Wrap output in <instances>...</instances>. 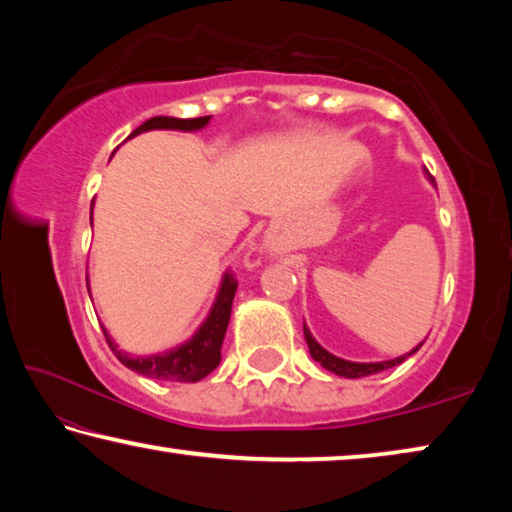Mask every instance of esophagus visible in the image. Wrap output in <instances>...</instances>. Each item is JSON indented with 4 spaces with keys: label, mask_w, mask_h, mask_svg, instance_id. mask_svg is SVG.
Returning <instances> with one entry per match:
<instances>
[{
    "label": "esophagus",
    "mask_w": 512,
    "mask_h": 512,
    "mask_svg": "<svg viewBox=\"0 0 512 512\" xmlns=\"http://www.w3.org/2000/svg\"><path fill=\"white\" fill-rule=\"evenodd\" d=\"M271 248H273V244H271Z\"/></svg>",
    "instance_id": "esophagus-1"
}]
</instances>
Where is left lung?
Returning a JSON list of instances; mask_svg holds the SVG:
<instances>
[{"label":"left lung","mask_w":512,"mask_h":512,"mask_svg":"<svg viewBox=\"0 0 512 512\" xmlns=\"http://www.w3.org/2000/svg\"><path fill=\"white\" fill-rule=\"evenodd\" d=\"M433 183V180H431ZM305 329V341H307V345H309V354L311 357H314V361H318L320 366H323L325 370H329V372H334V375H339V377H348V379H359V377H368V375H375V372H381V370H388V368H393V366H397V363H402L406 357H409V354H413V352H418L420 350V345L418 348H413L409 354H404V357H397V359H391V361H377V363H357V361H345V359H341V357H334L332 352H327L323 345H320L314 336H311V332H309V327L305 325L302 327Z\"/></svg>","instance_id":"left-lung-1"}]
</instances>
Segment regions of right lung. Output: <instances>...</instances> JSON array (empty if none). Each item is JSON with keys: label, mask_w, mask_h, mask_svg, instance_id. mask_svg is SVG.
Returning a JSON list of instances; mask_svg holds the SVG:
<instances>
[{"label": "right lung", "mask_w": 512, "mask_h": 512, "mask_svg": "<svg viewBox=\"0 0 512 512\" xmlns=\"http://www.w3.org/2000/svg\"><path fill=\"white\" fill-rule=\"evenodd\" d=\"M210 117H196V119H176V117H151L146 119L142 126H137L135 131L128 137H135L146 131H201L207 126ZM90 223H92V212H90ZM90 291V289H88ZM237 291V280L232 273H225L221 280L219 293H216L214 305L210 314L203 320V325L196 329L192 339L185 341L183 345H176L173 350H167L162 354H151V357H133L124 350H119V345L110 339L106 334V341L110 350L117 354V359L124 363L126 368L140 372L144 377L151 379H162V381H201L203 377L210 375V372L221 363V345L225 329L230 323V311H232V300H235Z\"/></svg>", "instance_id": "obj_1"}]
</instances>
